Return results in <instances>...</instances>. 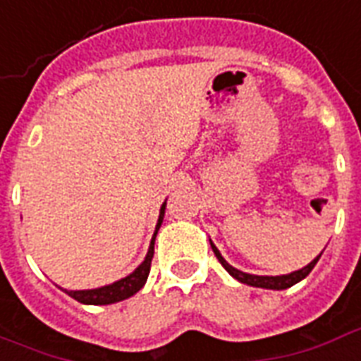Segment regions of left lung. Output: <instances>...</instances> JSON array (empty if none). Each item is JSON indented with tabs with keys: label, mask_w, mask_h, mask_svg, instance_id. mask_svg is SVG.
Segmentation results:
<instances>
[{
	"label": "left lung",
	"mask_w": 361,
	"mask_h": 361,
	"mask_svg": "<svg viewBox=\"0 0 361 361\" xmlns=\"http://www.w3.org/2000/svg\"><path fill=\"white\" fill-rule=\"evenodd\" d=\"M210 247L214 250L216 258L220 260V264L226 268L229 276L235 277L239 283H245V285H250V287H258V289H271V290H283V289H289L293 285H296L298 281H302L304 277L308 276L310 271L314 269V266L319 260V256L322 252L308 264V266H304V268L296 269V271H290V274H285V276H255V274H247V271H241V269L233 268L231 264L221 256V252L216 248V245L210 241Z\"/></svg>",
	"instance_id": "obj_1"
}]
</instances>
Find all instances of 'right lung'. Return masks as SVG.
<instances>
[{"label": "right lung", "instance_id": "obj_1", "mask_svg": "<svg viewBox=\"0 0 361 361\" xmlns=\"http://www.w3.org/2000/svg\"><path fill=\"white\" fill-rule=\"evenodd\" d=\"M164 210H166V201L162 202L159 212V221H157V228H154V235L151 239V245H149V250H147L145 260L133 269L132 274L126 277H122L118 281L111 283V285H103V287H97V289H84V290H68L63 289L68 296H72L74 300H78L82 304H90V306H105V304H114L120 302V300H126L130 296H133L140 289H143L147 277H149V271H151V260H153L154 255V237L159 233V228L162 220H164Z\"/></svg>", "mask_w": 361, "mask_h": 361}]
</instances>
